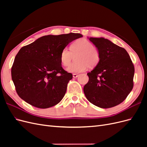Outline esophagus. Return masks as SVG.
<instances>
[{
	"mask_svg": "<svg viewBox=\"0 0 147 147\" xmlns=\"http://www.w3.org/2000/svg\"><path fill=\"white\" fill-rule=\"evenodd\" d=\"M78 77V74H73V77L74 78H77Z\"/></svg>",
	"mask_w": 147,
	"mask_h": 147,
	"instance_id": "1",
	"label": "esophagus"
}]
</instances>
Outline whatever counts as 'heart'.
<instances>
[{"label":"heart","instance_id":"1","mask_svg":"<svg viewBox=\"0 0 147 147\" xmlns=\"http://www.w3.org/2000/svg\"><path fill=\"white\" fill-rule=\"evenodd\" d=\"M75 56V61L67 69L69 73H80L87 67L93 69L100 61V52L96 47L85 38L78 39L71 44L70 50L64 48L60 54V61L64 66H68Z\"/></svg>","mask_w":147,"mask_h":147}]
</instances>
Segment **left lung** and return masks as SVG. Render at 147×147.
Returning <instances> with one entry per match:
<instances>
[{
    "label": "left lung",
    "instance_id": "1",
    "mask_svg": "<svg viewBox=\"0 0 147 147\" xmlns=\"http://www.w3.org/2000/svg\"><path fill=\"white\" fill-rule=\"evenodd\" d=\"M100 52L99 64L87 74L83 91L87 99L103 109L121 104L132 91L134 66L125 49L104 38L90 37Z\"/></svg>",
    "mask_w": 147,
    "mask_h": 147
}]
</instances>
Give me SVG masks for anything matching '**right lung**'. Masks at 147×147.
Returning a JSON list of instances; mask_svg holds the SVG:
<instances>
[{
  "label": "right lung",
  "instance_id": "add662e5",
  "mask_svg": "<svg viewBox=\"0 0 147 147\" xmlns=\"http://www.w3.org/2000/svg\"><path fill=\"white\" fill-rule=\"evenodd\" d=\"M80 34L45 35L22 47L11 67V78L16 91L30 105L47 109L63 99L67 84L72 79L61 66L63 49Z\"/></svg>",
  "mask_w": 147,
  "mask_h": 147
}]
</instances>
